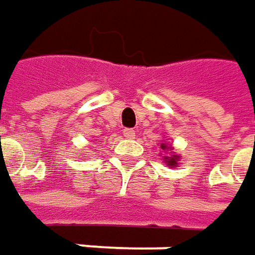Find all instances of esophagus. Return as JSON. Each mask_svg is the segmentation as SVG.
<instances>
[{"mask_svg":"<svg viewBox=\"0 0 255 255\" xmlns=\"http://www.w3.org/2000/svg\"><path fill=\"white\" fill-rule=\"evenodd\" d=\"M123 132H124V137H126V138H134V137H135V131L131 129V128H126Z\"/></svg>","mask_w":255,"mask_h":255,"instance_id":"34e87169","label":"esophagus"}]
</instances>
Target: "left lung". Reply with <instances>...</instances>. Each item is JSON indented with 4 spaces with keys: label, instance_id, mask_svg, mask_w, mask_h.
<instances>
[{
    "label": "left lung",
    "instance_id": "8db88e82",
    "mask_svg": "<svg viewBox=\"0 0 255 255\" xmlns=\"http://www.w3.org/2000/svg\"><path fill=\"white\" fill-rule=\"evenodd\" d=\"M160 147L162 151H168V149H170V145H167V142H162ZM178 161H180V155H177V154L164 155V162H165L168 167H177V165H178Z\"/></svg>",
    "mask_w": 255,
    "mask_h": 255
}]
</instances>
